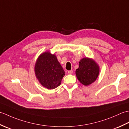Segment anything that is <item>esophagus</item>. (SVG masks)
Segmentation results:
<instances>
[{
	"mask_svg": "<svg viewBox=\"0 0 129 129\" xmlns=\"http://www.w3.org/2000/svg\"><path fill=\"white\" fill-rule=\"evenodd\" d=\"M68 74H72L73 73V71L72 70H69L68 72Z\"/></svg>",
	"mask_w": 129,
	"mask_h": 129,
	"instance_id": "34e87169",
	"label": "esophagus"
}]
</instances>
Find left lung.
<instances>
[{
    "instance_id": "1",
    "label": "left lung",
    "mask_w": 129,
    "mask_h": 129,
    "mask_svg": "<svg viewBox=\"0 0 129 129\" xmlns=\"http://www.w3.org/2000/svg\"><path fill=\"white\" fill-rule=\"evenodd\" d=\"M75 73L79 81L87 86L96 80L99 73V67L93 60L85 57L79 62V68Z\"/></svg>"
}]
</instances>
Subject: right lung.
<instances>
[{"label": "right lung", "instance_id": "1", "mask_svg": "<svg viewBox=\"0 0 129 129\" xmlns=\"http://www.w3.org/2000/svg\"><path fill=\"white\" fill-rule=\"evenodd\" d=\"M38 80L46 88L53 89L61 84L65 72L55 55L45 52L38 57L35 66Z\"/></svg>", "mask_w": 129, "mask_h": 129}]
</instances>
